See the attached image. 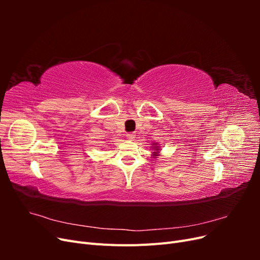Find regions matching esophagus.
<instances>
[{
	"label": "esophagus",
	"mask_w": 260,
	"mask_h": 260,
	"mask_svg": "<svg viewBox=\"0 0 260 260\" xmlns=\"http://www.w3.org/2000/svg\"><path fill=\"white\" fill-rule=\"evenodd\" d=\"M135 138H136V135H135V133L130 132V133H128V135H127V139H128V140H130V141H133V140H135Z\"/></svg>",
	"instance_id": "1"
}]
</instances>
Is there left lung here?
Segmentation results:
<instances>
[{
  "instance_id": "left-lung-1",
  "label": "left lung",
  "mask_w": 260,
  "mask_h": 260,
  "mask_svg": "<svg viewBox=\"0 0 260 260\" xmlns=\"http://www.w3.org/2000/svg\"><path fill=\"white\" fill-rule=\"evenodd\" d=\"M153 145H156V143H153ZM154 148H155V151L153 152V156L155 157V156L158 155V152H159V147H158V146H155Z\"/></svg>"
}]
</instances>
